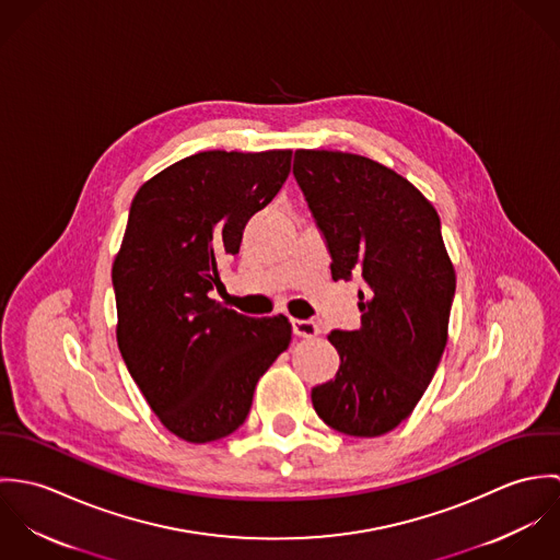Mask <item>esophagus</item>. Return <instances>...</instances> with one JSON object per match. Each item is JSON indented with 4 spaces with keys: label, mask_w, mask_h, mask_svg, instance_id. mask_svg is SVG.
<instances>
[{
    "label": "esophagus",
    "mask_w": 560,
    "mask_h": 560,
    "mask_svg": "<svg viewBox=\"0 0 560 560\" xmlns=\"http://www.w3.org/2000/svg\"><path fill=\"white\" fill-rule=\"evenodd\" d=\"M293 331L302 338H315L319 336V325L315 320L293 319Z\"/></svg>",
    "instance_id": "1"
}]
</instances>
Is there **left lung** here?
I'll list each match as a JSON object with an SVG mask.
<instances>
[{
  "instance_id": "8db88e82",
  "label": "left lung",
  "mask_w": 560,
  "mask_h": 560,
  "mask_svg": "<svg viewBox=\"0 0 560 560\" xmlns=\"http://www.w3.org/2000/svg\"><path fill=\"white\" fill-rule=\"evenodd\" d=\"M293 174L317 220L331 278H364L362 327L334 329V380L313 388L320 420L377 438L413 411L448 340L455 267L433 205L395 170L340 151H295Z\"/></svg>"
}]
</instances>
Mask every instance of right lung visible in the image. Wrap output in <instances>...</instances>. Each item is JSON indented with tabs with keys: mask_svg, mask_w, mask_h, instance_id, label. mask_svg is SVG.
<instances>
[{
	"mask_svg": "<svg viewBox=\"0 0 560 560\" xmlns=\"http://www.w3.org/2000/svg\"><path fill=\"white\" fill-rule=\"evenodd\" d=\"M291 155L205 151L161 170L131 202L112 265L118 349L161 424L185 442L237 431L256 382L291 342L284 315L254 319L209 298Z\"/></svg>",
	"mask_w": 560,
	"mask_h": 560,
	"instance_id": "add662e5",
	"label": "right lung"
}]
</instances>
